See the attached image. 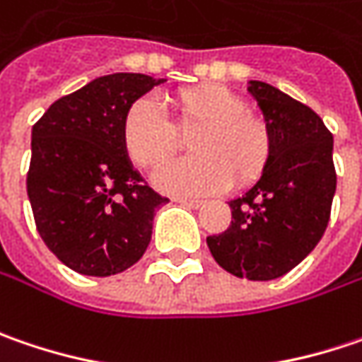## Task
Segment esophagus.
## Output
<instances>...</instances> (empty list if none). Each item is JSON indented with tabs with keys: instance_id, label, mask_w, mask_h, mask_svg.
<instances>
[{
	"instance_id": "obj_1",
	"label": "esophagus",
	"mask_w": 362,
	"mask_h": 362,
	"mask_svg": "<svg viewBox=\"0 0 362 362\" xmlns=\"http://www.w3.org/2000/svg\"><path fill=\"white\" fill-rule=\"evenodd\" d=\"M177 204H181V206H185V208H193V209H199L204 206V202L202 199H187V197H177L175 199Z\"/></svg>"
}]
</instances>
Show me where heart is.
Returning <instances> with one entry per match:
<instances>
[{"label": "heart", "mask_w": 362, "mask_h": 362, "mask_svg": "<svg viewBox=\"0 0 362 362\" xmlns=\"http://www.w3.org/2000/svg\"><path fill=\"white\" fill-rule=\"evenodd\" d=\"M175 126L148 98L132 101L119 122V142L136 167L151 169L177 148V130L189 132L193 156L165 163L154 185L173 195H209L232 185L248 187L267 171L273 134L248 101L226 85L206 83L173 95Z\"/></svg>", "instance_id": "heart-1"}]
</instances>
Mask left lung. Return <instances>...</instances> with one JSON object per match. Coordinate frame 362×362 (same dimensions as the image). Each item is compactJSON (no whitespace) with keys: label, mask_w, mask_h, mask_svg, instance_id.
I'll list each match as a JSON object with an SVG mask.
<instances>
[{"label":"left lung","mask_w":362,"mask_h":362,"mask_svg":"<svg viewBox=\"0 0 362 362\" xmlns=\"http://www.w3.org/2000/svg\"><path fill=\"white\" fill-rule=\"evenodd\" d=\"M248 91L273 134L271 163L230 202L232 222L208 236V246L228 273L271 281L298 267L326 232L336 191L334 138L312 107L277 87L250 81Z\"/></svg>","instance_id":"1"}]
</instances>
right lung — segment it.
Instances as JSON below:
<instances>
[{
    "mask_svg": "<svg viewBox=\"0 0 362 362\" xmlns=\"http://www.w3.org/2000/svg\"><path fill=\"white\" fill-rule=\"evenodd\" d=\"M165 79L142 73L98 77L57 100L32 128L28 197L45 244L69 269L110 277L140 261L154 211L153 191L126 156V107Z\"/></svg>",
    "mask_w": 362,
    "mask_h": 362,
    "instance_id": "add662e5",
    "label": "right lung"
}]
</instances>
